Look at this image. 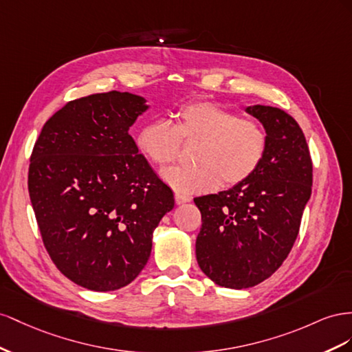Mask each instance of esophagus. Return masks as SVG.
Segmentation results:
<instances>
[{
	"instance_id": "34e87169",
	"label": "esophagus",
	"mask_w": 352,
	"mask_h": 352,
	"mask_svg": "<svg viewBox=\"0 0 352 352\" xmlns=\"http://www.w3.org/2000/svg\"><path fill=\"white\" fill-rule=\"evenodd\" d=\"M190 200H192V197H190L188 195H184V193H175V204H177V205H184V204H188Z\"/></svg>"
}]
</instances>
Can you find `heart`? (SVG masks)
Masks as SVG:
<instances>
[{
    "label": "heart",
    "instance_id": "1",
    "mask_svg": "<svg viewBox=\"0 0 352 352\" xmlns=\"http://www.w3.org/2000/svg\"><path fill=\"white\" fill-rule=\"evenodd\" d=\"M182 136L204 142L196 157L199 165L169 168L160 175L184 193L214 192L223 182H246L263 164L268 144L265 129L255 120L212 102H197L179 109L177 126L165 119L146 124L137 135V147L150 162L165 166L177 159Z\"/></svg>",
    "mask_w": 352,
    "mask_h": 352
}]
</instances>
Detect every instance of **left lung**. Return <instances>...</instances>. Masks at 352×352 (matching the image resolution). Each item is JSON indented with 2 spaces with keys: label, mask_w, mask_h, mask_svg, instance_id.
I'll use <instances>...</instances> for the list:
<instances>
[{
  "label": "left lung",
  "mask_w": 352,
  "mask_h": 352,
  "mask_svg": "<svg viewBox=\"0 0 352 352\" xmlns=\"http://www.w3.org/2000/svg\"><path fill=\"white\" fill-rule=\"evenodd\" d=\"M245 110L267 133L263 164L246 182L195 199L202 214L197 264L214 283L230 289L259 285L283 264L313 187V162L296 120L273 106Z\"/></svg>",
  "instance_id": "left-lung-1"
}]
</instances>
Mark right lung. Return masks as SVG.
I'll use <instances>...</instances> for the list:
<instances>
[{
	"mask_svg": "<svg viewBox=\"0 0 352 352\" xmlns=\"http://www.w3.org/2000/svg\"><path fill=\"white\" fill-rule=\"evenodd\" d=\"M150 106L109 91L69 102L34 146L28 188L56 267L96 292L129 285L146 267L153 230L174 195L128 134Z\"/></svg>",
	"mask_w": 352,
	"mask_h": 352,
	"instance_id": "add662e5",
	"label": "right lung"
}]
</instances>
